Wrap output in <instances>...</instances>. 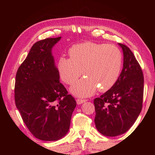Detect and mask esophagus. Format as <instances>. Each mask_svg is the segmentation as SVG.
I'll use <instances>...</instances> for the list:
<instances>
[{
    "label": "esophagus",
    "mask_w": 155,
    "mask_h": 155,
    "mask_svg": "<svg viewBox=\"0 0 155 155\" xmlns=\"http://www.w3.org/2000/svg\"><path fill=\"white\" fill-rule=\"evenodd\" d=\"M87 101V100L85 99H79V98H77V103L78 104H81L83 103H85V102Z\"/></svg>",
    "instance_id": "obj_1"
}]
</instances>
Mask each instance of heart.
Listing matches in <instances>:
<instances>
[{"label":"heart","instance_id":"heart-1","mask_svg":"<svg viewBox=\"0 0 155 155\" xmlns=\"http://www.w3.org/2000/svg\"><path fill=\"white\" fill-rule=\"evenodd\" d=\"M70 58L60 57L57 68L61 79L72 85L80 76L86 77L71 87L75 96L88 97L99 91L109 90L118 78L122 54L114 44L85 42L73 46L68 51Z\"/></svg>","mask_w":155,"mask_h":155}]
</instances>
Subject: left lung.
Here are the masks:
<instances>
[{"instance_id":"left-lung-1","label":"left lung","mask_w":155,"mask_h":155,"mask_svg":"<svg viewBox=\"0 0 155 155\" xmlns=\"http://www.w3.org/2000/svg\"><path fill=\"white\" fill-rule=\"evenodd\" d=\"M119 45L124 53L121 74L110 90L94 100L96 127L107 137H115L127 132L142 109V70L130 48L123 44Z\"/></svg>"}]
</instances>
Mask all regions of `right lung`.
Returning <instances> with one entry per match:
<instances>
[{"label":"right lung","instance_id":"obj_1","mask_svg":"<svg viewBox=\"0 0 155 155\" xmlns=\"http://www.w3.org/2000/svg\"><path fill=\"white\" fill-rule=\"evenodd\" d=\"M60 39L34 44L15 75V106L32 135L43 141H57L66 135L77 105L59 82L52 55V48Z\"/></svg>","mask_w":155,"mask_h":155}]
</instances>
